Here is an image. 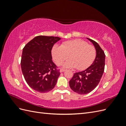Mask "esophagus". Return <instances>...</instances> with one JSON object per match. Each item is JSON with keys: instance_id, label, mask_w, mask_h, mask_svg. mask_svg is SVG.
I'll return each mask as SVG.
<instances>
[{"instance_id": "34e87169", "label": "esophagus", "mask_w": 126, "mask_h": 126, "mask_svg": "<svg viewBox=\"0 0 126 126\" xmlns=\"http://www.w3.org/2000/svg\"><path fill=\"white\" fill-rule=\"evenodd\" d=\"M66 69H61L60 70V72H64V71H66Z\"/></svg>"}]
</instances>
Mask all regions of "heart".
<instances>
[{"label":"heart","instance_id":"1","mask_svg":"<svg viewBox=\"0 0 126 126\" xmlns=\"http://www.w3.org/2000/svg\"><path fill=\"white\" fill-rule=\"evenodd\" d=\"M69 55L70 59L64 66L82 70L93 63L96 56V50L93 46L80 39L66 41L60 47L56 46L52 48V58L58 65L62 64Z\"/></svg>","mask_w":126,"mask_h":126}]
</instances>
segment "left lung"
<instances>
[{
    "label": "left lung",
    "instance_id": "left-lung-1",
    "mask_svg": "<svg viewBox=\"0 0 126 126\" xmlns=\"http://www.w3.org/2000/svg\"><path fill=\"white\" fill-rule=\"evenodd\" d=\"M93 44L96 50V57L91 65L81 72H76L69 81L70 88L74 92L85 94L90 93L99 83L105 65L104 51L95 41L87 38Z\"/></svg>",
    "mask_w": 126,
    "mask_h": 126
}]
</instances>
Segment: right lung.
Instances as JSON below:
<instances>
[{
	"mask_svg": "<svg viewBox=\"0 0 126 126\" xmlns=\"http://www.w3.org/2000/svg\"><path fill=\"white\" fill-rule=\"evenodd\" d=\"M60 38L38 36L27 44L22 50L21 68L27 84L41 93L54 89L60 74L52 60L51 50Z\"/></svg>",
	"mask_w": 126,
	"mask_h": 126,
	"instance_id": "1",
	"label": "right lung"
}]
</instances>
